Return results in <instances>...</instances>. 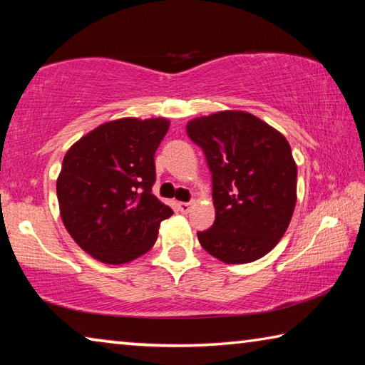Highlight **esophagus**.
Listing matches in <instances>:
<instances>
[{"instance_id":"esophagus-1","label":"esophagus","mask_w":365,"mask_h":365,"mask_svg":"<svg viewBox=\"0 0 365 365\" xmlns=\"http://www.w3.org/2000/svg\"><path fill=\"white\" fill-rule=\"evenodd\" d=\"M178 210L181 213H189L190 212V204H189V202H179Z\"/></svg>"}]
</instances>
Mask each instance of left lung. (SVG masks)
Listing matches in <instances>:
<instances>
[{
	"mask_svg": "<svg viewBox=\"0 0 365 365\" xmlns=\"http://www.w3.org/2000/svg\"><path fill=\"white\" fill-rule=\"evenodd\" d=\"M186 130L212 173L215 222L197 232L200 246L225 264L260 259L294 212L297 168L288 140L244 111L195 118Z\"/></svg>",
	"mask_w": 365,
	"mask_h": 365,
	"instance_id": "8db88e82",
	"label": "left lung"
}]
</instances>
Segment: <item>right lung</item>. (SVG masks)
I'll return each mask as SVG.
<instances>
[{"instance_id": "1", "label": "right lung", "mask_w": 365, "mask_h": 365, "mask_svg": "<svg viewBox=\"0 0 365 365\" xmlns=\"http://www.w3.org/2000/svg\"><path fill=\"white\" fill-rule=\"evenodd\" d=\"M165 118H123L83 135L64 155L56 194L74 241L103 264H128L150 250L173 210L152 194Z\"/></svg>"}]
</instances>
